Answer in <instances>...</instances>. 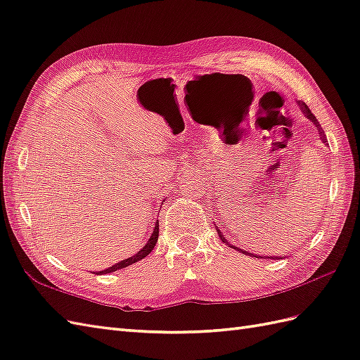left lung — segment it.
Returning <instances> with one entry per match:
<instances>
[{"label":"left lung","instance_id":"obj_1","mask_svg":"<svg viewBox=\"0 0 360 360\" xmlns=\"http://www.w3.org/2000/svg\"><path fill=\"white\" fill-rule=\"evenodd\" d=\"M301 110H302V112L305 114V116H307V117H309V119H310V120L313 122V124L318 127V131H319V134H321V139L323 140V143H326V142H327V140H326V139H323V136H322V134H323V131L321 129V127H319V122L316 120V117H314V116H313V112H311V111L309 110V107H307V105H305V103H301ZM218 236H220V238H221V241H223V243H226V244H227V246H229V248H235V246H231V244H229V241H227V240H226V236H223V233H221L220 231H218ZM235 249H236V250H238V252H243V255H244V253H246V255H250V257H255V258H262V257H257V255H253V253H250V252H246V250H243V249H238V248H235ZM269 258H270V257H269ZM276 258H278V257H276ZM274 259H275V257H274Z\"/></svg>","mask_w":360,"mask_h":360}]
</instances>
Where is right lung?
Listing matches in <instances>:
<instances>
[{"instance_id": "1", "label": "right lung", "mask_w": 360, "mask_h": 360, "mask_svg": "<svg viewBox=\"0 0 360 360\" xmlns=\"http://www.w3.org/2000/svg\"><path fill=\"white\" fill-rule=\"evenodd\" d=\"M157 238H159V220L155 221L154 231H153V233H151V236H150V240H148V243L145 244L143 249H140V250L136 253V255H133V257H129V258H127V259H122V261L116 262V264H112L111 267L105 269V270H102V271H98V274H96V275L111 274V271H116V270H119V269L128 267V266H131V264H134V262H137V261H140V259H143L146 255H150V252L154 249L155 243H157Z\"/></svg>"}]
</instances>
